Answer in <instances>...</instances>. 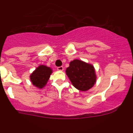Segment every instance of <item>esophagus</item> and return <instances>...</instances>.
<instances>
[{
  "label": "esophagus",
  "instance_id": "34e87169",
  "mask_svg": "<svg viewBox=\"0 0 133 133\" xmlns=\"http://www.w3.org/2000/svg\"><path fill=\"white\" fill-rule=\"evenodd\" d=\"M57 70H58V71H63V70H64V67H63V66H59V67L57 68Z\"/></svg>",
  "mask_w": 133,
  "mask_h": 133
}]
</instances>
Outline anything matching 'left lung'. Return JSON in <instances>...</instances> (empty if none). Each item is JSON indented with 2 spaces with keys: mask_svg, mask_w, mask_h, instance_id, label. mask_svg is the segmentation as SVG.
I'll return each mask as SVG.
<instances>
[{
  "mask_svg": "<svg viewBox=\"0 0 133 133\" xmlns=\"http://www.w3.org/2000/svg\"><path fill=\"white\" fill-rule=\"evenodd\" d=\"M66 74L72 85L78 90L87 91L95 85L97 75L93 65L78 59L70 62Z\"/></svg>",
  "mask_w": 133,
  "mask_h": 133,
  "instance_id": "left-lung-1",
  "label": "left lung"
}]
</instances>
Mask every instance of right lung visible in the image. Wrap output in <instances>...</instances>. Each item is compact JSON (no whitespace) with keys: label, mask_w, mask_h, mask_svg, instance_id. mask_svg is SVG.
<instances>
[{"label":"right lung","mask_w":133,"mask_h":133,"mask_svg":"<svg viewBox=\"0 0 133 133\" xmlns=\"http://www.w3.org/2000/svg\"><path fill=\"white\" fill-rule=\"evenodd\" d=\"M52 73V69L46 65L41 64L30 75L32 84L38 89H43L46 86Z\"/></svg>","instance_id":"add662e5"}]
</instances>
